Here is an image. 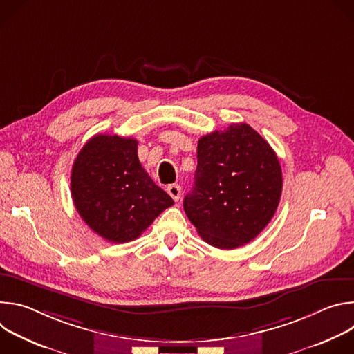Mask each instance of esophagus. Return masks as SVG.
<instances>
[{
	"instance_id": "1",
	"label": "esophagus",
	"mask_w": 354,
	"mask_h": 354,
	"mask_svg": "<svg viewBox=\"0 0 354 354\" xmlns=\"http://www.w3.org/2000/svg\"><path fill=\"white\" fill-rule=\"evenodd\" d=\"M167 192H168V194H169L175 201H178L179 197H180L182 189H180V186H179L178 183H172V185H169V186L167 187Z\"/></svg>"
}]
</instances>
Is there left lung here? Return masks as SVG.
<instances>
[{
  "instance_id": "1",
  "label": "left lung",
  "mask_w": 354,
  "mask_h": 354,
  "mask_svg": "<svg viewBox=\"0 0 354 354\" xmlns=\"http://www.w3.org/2000/svg\"><path fill=\"white\" fill-rule=\"evenodd\" d=\"M281 187L273 148L249 124L234 123L198 140L194 186L183 209L203 241L235 249L270 223Z\"/></svg>"
}]
</instances>
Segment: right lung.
<instances>
[{"label": "right lung", "mask_w": 354, "mask_h": 354, "mask_svg": "<svg viewBox=\"0 0 354 354\" xmlns=\"http://www.w3.org/2000/svg\"><path fill=\"white\" fill-rule=\"evenodd\" d=\"M131 137L96 134L80 151L71 171V194L86 225L104 239L124 243L141 235L171 196L148 176Z\"/></svg>", "instance_id": "add662e5"}]
</instances>
